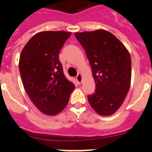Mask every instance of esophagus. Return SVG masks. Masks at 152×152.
<instances>
[{"label":"esophagus","mask_w":152,"mask_h":152,"mask_svg":"<svg viewBox=\"0 0 152 152\" xmlns=\"http://www.w3.org/2000/svg\"><path fill=\"white\" fill-rule=\"evenodd\" d=\"M76 81L78 82L79 83H80L82 82V79H83V76H82V74L78 73V75L76 76Z\"/></svg>","instance_id":"1"}]
</instances>
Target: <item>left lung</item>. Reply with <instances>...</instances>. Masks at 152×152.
Returning a JSON list of instances; mask_svg holds the SVG:
<instances>
[{
    "mask_svg": "<svg viewBox=\"0 0 152 152\" xmlns=\"http://www.w3.org/2000/svg\"><path fill=\"white\" fill-rule=\"evenodd\" d=\"M75 36L90 62L95 89L88 95L99 115L110 116L120 108L131 83V57L125 46L105 30L76 32Z\"/></svg>",
    "mask_w": 152,
    "mask_h": 152,
    "instance_id": "left-lung-1",
    "label": "left lung"
}]
</instances>
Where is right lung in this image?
Wrapping results in <instances>:
<instances>
[{"instance_id":"obj_1","label":"right lung","mask_w":152,"mask_h":152,"mask_svg":"<svg viewBox=\"0 0 152 152\" xmlns=\"http://www.w3.org/2000/svg\"><path fill=\"white\" fill-rule=\"evenodd\" d=\"M71 32L42 31L27 42L20 57L23 84L34 106L53 116L65 108L75 88L64 76L59 53Z\"/></svg>"}]
</instances>
